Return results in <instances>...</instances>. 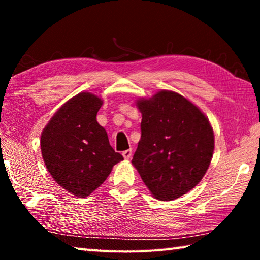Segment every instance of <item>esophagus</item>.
<instances>
[{"mask_svg": "<svg viewBox=\"0 0 260 260\" xmlns=\"http://www.w3.org/2000/svg\"><path fill=\"white\" fill-rule=\"evenodd\" d=\"M132 155H133V151H132V149H127V150L122 151V156H124L125 159H129Z\"/></svg>", "mask_w": 260, "mask_h": 260, "instance_id": "34e87169", "label": "esophagus"}]
</instances>
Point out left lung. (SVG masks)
<instances>
[{
	"label": "left lung",
	"instance_id": "left-lung-1",
	"mask_svg": "<svg viewBox=\"0 0 260 260\" xmlns=\"http://www.w3.org/2000/svg\"><path fill=\"white\" fill-rule=\"evenodd\" d=\"M136 105L142 121L132 164L155 199H178L199 184L209 169L212 127L195 104L174 91L160 90Z\"/></svg>",
	"mask_w": 260,
	"mask_h": 260
}]
</instances>
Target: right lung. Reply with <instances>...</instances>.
<instances>
[{
	"instance_id": "add662e5",
	"label": "right lung",
	"mask_w": 260,
	"mask_h": 260,
	"mask_svg": "<svg viewBox=\"0 0 260 260\" xmlns=\"http://www.w3.org/2000/svg\"><path fill=\"white\" fill-rule=\"evenodd\" d=\"M102 104L96 95L82 91L59 108L41 134L48 172L77 197L89 196L107 180L113 165L124 159L96 120Z\"/></svg>"
}]
</instances>
